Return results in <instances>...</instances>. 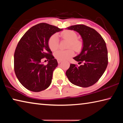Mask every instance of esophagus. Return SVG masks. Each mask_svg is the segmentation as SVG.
<instances>
[{
  "mask_svg": "<svg viewBox=\"0 0 123 123\" xmlns=\"http://www.w3.org/2000/svg\"><path fill=\"white\" fill-rule=\"evenodd\" d=\"M57 62H58V63H60L62 62V61H60V60H57Z\"/></svg>",
  "mask_w": 123,
  "mask_h": 123,
  "instance_id": "1",
  "label": "esophagus"
}]
</instances>
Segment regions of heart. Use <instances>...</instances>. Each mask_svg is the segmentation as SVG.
I'll use <instances>...</instances> for the list:
<instances>
[{
    "label": "heart",
    "instance_id": "obj_1",
    "mask_svg": "<svg viewBox=\"0 0 123 123\" xmlns=\"http://www.w3.org/2000/svg\"><path fill=\"white\" fill-rule=\"evenodd\" d=\"M60 36L62 38L69 41L68 44V48L66 50H60L54 53V56L58 60L63 61L67 60L73 56L75 51H80L82 48V43L78 39V35L73 30H65L60 34ZM48 45L51 51H55L59 48V39L57 35L54 34L50 37L48 40ZM72 47V49H70Z\"/></svg>",
    "mask_w": 123,
    "mask_h": 123
}]
</instances>
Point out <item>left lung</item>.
I'll list each match as a JSON object with an SVG mask.
<instances>
[{"label":"left lung","instance_id":"obj_1","mask_svg":"<svg viewBox=\"0 0 123 123\" xmlns=\"http://www.w3.org/2000/svg\"><path fill=\"white\" fill-rule=\"evenodd\" d=\"M79 33L83 40L81 53L73 59L82 65L70 64L66 71L68 79L76 86L88 87L95 84L105 72L108 64V54L106 43L94 29L83 24L68 27Z\"/></svg>","mask_w":123,"mask_h":123}]
</instances>
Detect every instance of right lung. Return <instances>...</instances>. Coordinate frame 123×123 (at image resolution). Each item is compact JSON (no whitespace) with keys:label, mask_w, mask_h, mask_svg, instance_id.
<instances>
[{"label":"right lung","mask_w":123,"mask_h":123,"mask_svg":"<svg viewBox=\"0 0 123 123\" xmlns=\"http://www.w3.org/2000/svg\"><path fill=\"white\" fill-rule=\"evenodd\" d=\"M61 30L42 23L29 29L18 42L14 54V70L20 84L28 90L38 92L50 85L58 63L49 49L48 40ZM44 58L49 61L47 65L41 63Z\"/></svg>","instance_id":"obj_1"}]
</instances>
